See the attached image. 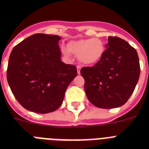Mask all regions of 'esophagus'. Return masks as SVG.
Returning <instances> with one entry per match:
<instances>
[{
	"label": "esophagus",
	"instance_id": "obj_1",
	"mask_svg": "<svg viewBox=\"0 0 149 149\" xmlns=\"http://www.w3.org/2000/svg\"><path fill=\"white\" fill-rule=\"evenodd\" d=\"M81 65H77V74H81Z\"/></svg>",
	"mask_w": 149,
	"mask_h": 149
}]
</instances>
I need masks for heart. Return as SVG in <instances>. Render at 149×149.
Wrapping results in <instances>:
<instances>
[{
    "label": "heart",
    "mask_w": 149,
    "mask_h": 149,
    "mask_svg": "<svg viewBox=\"0 0 149 149\" xmlns=\"http://www.w3.org/2000/svg\"><path fill=\"white\" fill-rule=\"evenodd\" d=\"M62 51L68 58L72 54L84 65H93L102 60L106 52V45L99 38L81 39L69 42L67 48H63Z\"/></svg>",
    "instance_id": "heart-1"
}]
</instances>
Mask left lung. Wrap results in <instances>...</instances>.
I'll return each instance as SVG.
<instances>
[{"label":"left lung","mask_w":149,"mask_h":149,"mask_svg":"<svg viewBox=\"0 0 149 149\" xmlns=\"http://www.w3.org/2000/svg\"><path fill=\"white\" fill-rule=\"evenodd\" d=\"M107 40L102 60L81 70L88 99L103 109L125 104L134 93L140 74L136 50L121 38L109 36Z\"/></svg>","instance_id":"8db88e82"}]
</instances>
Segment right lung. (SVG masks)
Returning a JSON list of instances; mask_svg holds the SVG:
<instances>
[{
	"mask_svg": "<svg viewBox=\"0 0 149 149\" xmlns=\"http://www.w3.org/2000/svg\"><path fill=\"white\" fill-rule=\"evenodd\" d=\"M56 35L36 33L13 48L7 81L17 101L27 110L48 113L58 109L77 68L61 61Z\"/></svg>",
	"mask_w": 149,
	"mask_h": 149,
	"instance_id": "add662e5",
	"label": "right lung"
}]
</instances>
